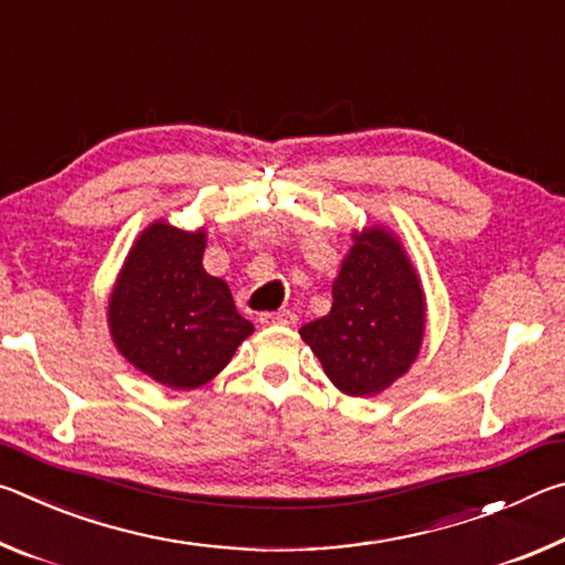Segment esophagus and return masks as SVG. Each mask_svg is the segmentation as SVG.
<instances>
[{
  "instance_id": "obj_1",
  "label": "esophagus",
  "mask_w": 565,
  "mask_h": 565,
  "mask_svg": "<svg viewBox=\"0 0 565 565\" xmlns=\"http://www.w3.org/2000/svg\"><path fill=\"white\" fill-rule=\"evenodd\" d=\"M259 321L264 327H294L296 323V313L289 309H281V311H274V313H262Z\"/></svg>"
}]
</instances>
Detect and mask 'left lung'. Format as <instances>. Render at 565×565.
I'll return each mask as SVG.
<instances>
[{
    "label": "left lung",
    "mask_w": 565,
    "mask_h": 565,
    "mask_svg": "<svg viewBox=\"0 0 565 565\" xmlns=\"http://www.w3.org/2000/svg\"><path fill=\"white\" fill-rule=\"evenodd\" d=\"M331 284L327 317L299 329L341 394L379 396L418 359L426 337V294L404 244L384 224L351 232Z\"/></svg>",
    "instance_id": "1"
}]
</instances>
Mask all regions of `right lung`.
Returning a JSON list of instances; mask_svg holds the SVG:
<instances>
[{"label":"right lung","mask_w":565,"mask_h":565,"mask_svg":"<svg viewBox=\"0 0 565 565\" xmlns=\"http://www.w3.org/2000/svg\"><path fill=\"white\" fill-rule=\"evenodd\" d=\"M206 228L151 222L111 286L114 347L157 384L191 391L226 369L254 323L236 311L228 284L204 269Z\"/></svg>","instance_id":"right-lung-1"}]
</instances>
